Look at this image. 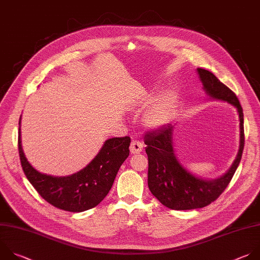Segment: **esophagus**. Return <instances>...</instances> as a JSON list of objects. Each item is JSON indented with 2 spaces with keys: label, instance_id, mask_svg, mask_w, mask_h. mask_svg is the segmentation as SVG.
Here are the masks:
<instances>
[{
  "label": "esophagus",
  "instance_id": "1",
  "mask_svg": "<svg viewBox=\"0 0 260 260\" xmlns=\"http://www.w3.org/2000/svg\"><path fill=\"white\" fill-rule=\"evenodd\" d=\"M143 147H144V146H143V144H142L141 142L135 140V141H133V142L131 143V147H129L131 153H132V154H139V153L142 152Z\"/></svg>",
  "mask_w": 260,
  "mask_h": 260
}]
</instances>
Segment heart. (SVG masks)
Segmentation results:
<instances>
[{
	"label": "heart",
	"mask_w": 260,
	"mask_h": 260,
	"mask_svg": "<svg viewBox=\"0 0 260 260\" xmlns=\"http://www.w3.org/2000/svg\"><path fill=\"white\" fill-rule=\"evenodd\" d=\"M178 95L175 92H168L157 99L145 112L144 124L151 129L164 126L174 115L178 105Z\"/></svg>",
	"instance_id": "b5f03b06"
}]
</instances>
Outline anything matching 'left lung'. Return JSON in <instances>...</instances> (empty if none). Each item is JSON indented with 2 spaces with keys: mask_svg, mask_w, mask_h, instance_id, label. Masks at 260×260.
Returning <instances> with one entry per match:
<instances>
[{
  "mask_svg": "<svg viewBox=\"0 0 260 260\" xmlns=\"http://www.w3.org/2000/svg\"><path fill=\"white\" fill-rule=\"evenodd\" d=\"M197 73L210 99L226 102L237 109L240 145L236 159L225 174L208 180L193 175L178 159L174 148L175 125L168 123L145 136L149 164L148 187L160 203L175 210L202 208L215 201L230 184L244 150V115L237 96L212 72L197 68Z\"/></svg>",
  "mask_w": 260,
  "mask_h": 260,
  "instance_id": "1",
  "label": "left lung"
}]
</instances>
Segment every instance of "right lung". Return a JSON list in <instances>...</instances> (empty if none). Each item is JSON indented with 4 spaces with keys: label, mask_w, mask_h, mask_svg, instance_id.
I'll use <instances>...</instances> for the list:
<instances>
[{
    "label": "right lung",
    "mask_w": 260,
    "mask_h": 260,
    "mask_svg": "<svg viewBox=\"0 0 260 260\" xmlns=\"http://www.w3.org/2000/svg\"><path fill=\"white\" fill-rule=\"evenodd\" d=\"M19 118L18 150L24 174L38 193L53 206L81 212L97 206L109 193L119 167L129 155V137L105 141L95 158L73 175L54 177L38 171L27 161L21 144Z\"/></svg>",
    "instance_id": "1"
}]
</instances>
